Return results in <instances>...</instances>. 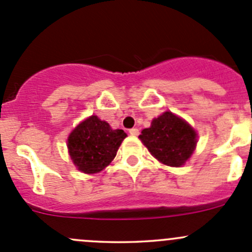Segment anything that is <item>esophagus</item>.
Segmentation results:
<instances>
[{
    "label": "esophagus",
    "instance_id": "esophagus-1",
    "mask_svg": "<svg viewBox=\"0 0 252 252\" xmlns=\"http://www.w3.org/2000/svg\"><path fill=\"white\" fill-rule=\"evenodd\" d=\"M129 134H130V135H138L139 134V129H136V128H131V129H129Z\"/></svg>",
    "mask_w": 252,
    "mask_h": 252
}]
</instances>
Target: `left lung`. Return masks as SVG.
Masks as SVG:
<instances>
[{
  "label": "left lung",
  "instance_id": "1",
  "mask_svg": "<svg viewBox=\"0 0 252 252\" xmlns=\"http://www.w3.org/2000/svg\"><path fill=\"white\" fill-rule=\"evenodd\" d=\"M151 155L171 167H180L196 146V133L185 121L172 112H164L152 121L139 136Z\"/></svg>",
  "mask_w": 252,
  "mask_h": 252
}]
</instances>
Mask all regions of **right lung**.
Instances as JSON below:
<instances>
[{
  "label": "right lung",
  "mask_w": 252,
  "mask_h": 252,
  "mask_svg": "<svg viewBox=\"0 0 252 252\" xmlns=\"http://www.w3.org/2000/svg\"><path fill=\"white\" fill-rule=\"evenodd\" d=\"M126 134L122 129H112L110 124L91 116L72 131L68 150L79 171L98 173L116 157L118 147Z\"/></svg>",
  "instance_id": "add662e5"
}]
</instances>
